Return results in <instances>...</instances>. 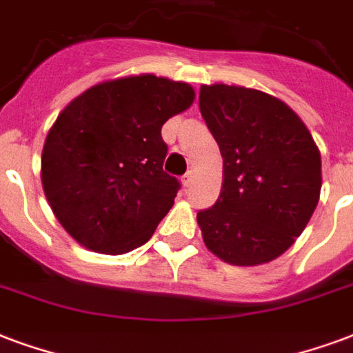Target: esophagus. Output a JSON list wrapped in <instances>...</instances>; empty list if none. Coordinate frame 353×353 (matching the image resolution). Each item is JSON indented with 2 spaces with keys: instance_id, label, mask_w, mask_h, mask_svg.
Returning <instances> with one entry per match:
<instances>
[{
  "instance_id": "esophagus-1",
  "label": "esophagus",
  "mask_w": 353,
  "mask_h": 353,
  "mask_svg": "<svg viewBox=\"0 0 353 353\" xmlns=\"http://www.w3.org/2000/svg\"><path fill=\"white\" fill-rule=\"evenodd\" d=\"M193 179H195V173H193L192 169H190V171H188L186 174H184V176H182V184H184V186H192L193 184Z\"/></svg>"
}]
</instances>
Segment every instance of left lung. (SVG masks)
<instances>
[{
	"mask_svg": "<svg viewBox=\"0 0 353 353\" xmlns=\"http://www.w3.org/2000/svg\"><path fill=\"white\" fill-rule=\"evenodd\" d=\"M199 110L223 156L219 199L197 214L206 248L234 266L274 261L318 205V147L303 121L262 91L203 85Z\"/></svg>",
	"mask_w": 353,
	"mask_h": 353,
	"instance_id": "8db88e82",
	"label": "left lung"
}]
</instances>
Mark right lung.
Segmentation results:
<instances>
[{
	"mask_svg": "<svg viewBox=\"0 0 353 353\" xmlns=\"http://www.w3.org/2000/svg\"><path fill=\"white\" fill-rule=\"evenodd\" d=\"M193 98L188 83L143 74L98 83L61 111L42 150V188L74 240L121 255L152 236L180 190L163 171L161 126Z\"/></svg>",
	"mask_w": 353,
	"mask_h": 353,
	"instance_id": "add662e5",
	"label": "right lung"
}]
</instances>
